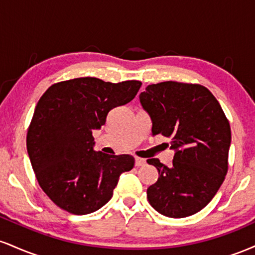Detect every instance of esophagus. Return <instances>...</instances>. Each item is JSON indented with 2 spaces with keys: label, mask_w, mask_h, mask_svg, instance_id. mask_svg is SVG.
<instances>
[{
  "label": "esophagus",
  "mask_w": 255,
  "mask_h": 255,
  "mask_svg": "<svg viewBox=\"0 0 255 255\" xmlns=\"http://www.w3.org/2000/svg\"><path fill=\"white\" fill-rule=\"evenodd\" d=\"M145 163H146L145 159H142V158L140 157H135V166H142L145 165Z\"/></svg>",
  "instance_id": "obj_1"
}]
</instances>
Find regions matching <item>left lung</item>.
I'll return each mask as SVG.
<instances>
[{"mask_svg": "<svg viewBox=\"0 0 255 255\" xmlns=\"http://www.w3.org/2000/svg\"><path fill=\"white\" fill-rule=\"evenodd\" d=\"M152 120V135L169 137L172 165L147 159L159 177L147 188L148 203L166 217L183 218L203 210L228 172L230 125L221 104L199 84L164 81L140 93Z\"/></svg>", "mask_w": 255, "mask_h": 255, "instance_id": "left-lung-1", "label": "left lung"}]
</instances>
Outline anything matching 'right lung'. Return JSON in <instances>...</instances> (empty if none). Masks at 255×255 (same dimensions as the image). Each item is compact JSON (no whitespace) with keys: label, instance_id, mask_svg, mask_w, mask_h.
Here are the masks:
<instances>
[{"label":"right lung","instance_id":"1","mask_svg":"<svg viewBox=\"0 0 255 255\" xmlns=\"http://www.w3.org/2000/svg\"><path fill=\"white\" fill-rule=\"evenodd\" d=\"M140 86L137 80L77 78L51 85L38 101L26 145L40 188L60 209L97 211L113 197L120 175L133 169V156L93 151L92 130L111 109L129 103Z\"/></svg>","mask_w":255,"mask_h":255}]
</instances>
